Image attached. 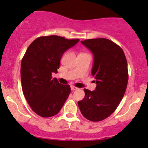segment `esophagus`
I'll list each match as a JSON object with an SVG mask.
<instances>
[{
	"mask_svg": "<svg viewBox=\"0 0 148 148\" xmlns=\"http://www.w3.org/2000/svg\"><path fill=\"white\" fill-rule=\"evenodd\" d=\"M78 89V88L77 87H76V86H71V89L72 91H74V90H76V89Z\"/></svg>",
	"mask_w": 148,
	"mask_h": 148,
	"instance_id": "1",
	"label": "esophagus"
}]
</instances>
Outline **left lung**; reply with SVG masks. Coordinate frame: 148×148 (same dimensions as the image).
<instances>
[{
  "label": "left lung",
  "mask_w": 148,
  "mask_h": 148,
  "mask_svg": "<svg viewBox=\"0 0 148 148\" xmlns=\"http://www.w3.org/2000/svg\"><path fill=\"white\" fill-rule=\"evenodd\" d=\"M94 56L92 74L97 84L95 90L84 89V98L78 105L85 118L102 121L111 115L123 98L128 82L127 62L123 50L107 38L81 41Z\"/></svg>",
  "instance_id": "left-lung-1"
}]
</instances>
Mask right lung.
<instances>
[{
    "instance_id": "add662e5",
    "label": "right lung",
    "mask_w": 148,
    "mask_h": 148,
    "mask_svg": "<svg viewBox=\"0 0 148 148\" xmlns=\"http://www.w3.org/2000/svg\"><path fill=\"white\" fill-rule=\"evenodd\" d=\"M79 41L53 35L38 37L28 46L21 66L22 90L38 115H56L68 98L69 85L62 84L51 75L57 73L63 53Z\"/></svg>"
}]
</instances>
